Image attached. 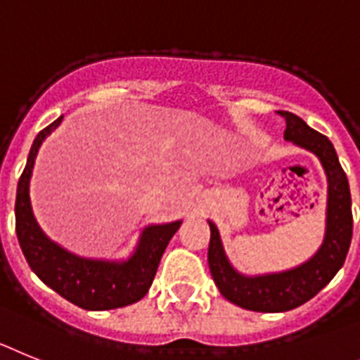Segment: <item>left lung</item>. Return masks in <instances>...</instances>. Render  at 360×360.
Wrapping results in <instances>:
<instances>
[{
    "label": "left lung",
    "mask_w": 360,
    "mask_h": 360,
    "mask_svg": "<svg viewBox=\"0 0 360 360\" xmlns=\"http://www.w3.org/2000/svg\"><path fill=\"white\" fill-rule=\"evenodd\" d=\"M279 114L286 121L284 139L314 152L321 159L326 172V233L317 254L308 259L304 264L292 270L246 277L233 270L224 254L217 226L208 221L210 224L208 266L221 295L245 310L268 311V314L293 310L317 295L345 264L353 232L348 177L340 167L331 141L326 136L308 127L299 115L292 112H279Z\"/></svg>",
    "instance_id": "left-lung-1"
}]
</instances>
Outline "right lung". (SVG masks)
<instances>
[{
  "label": "right lung",
  "mask_w": 360,
  "mask_h": 360,
  "mask_svg": "<svg viewBox=\"0 0 360 360\" xmlns=\"http://www.w3.org/2000/svg\"><path fill=\"white\" fill-rule=\"evenodd\" d=\"M63 115L37 134L30 148L27 167L18 183L15 192V233L23 255L34 274L49 286L83 310L101 311L137 302L146 295L158 271L165 248L181 221L168 224H152L141 233L139 245L128 261H96L70 254L52 243L43 233L30 206V177L37 150L54 128L59 127Z\"/></svg>",
  "instance_id": "add662e5"
}]
</instances>
